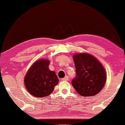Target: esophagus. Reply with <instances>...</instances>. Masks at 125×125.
<instances>
[{
    "label": "esophagus",
    "mask_w": 125,
    "mask_h": 125,
    "mask_svg": "<svg viewBox=\"0 0 125 125\" xmlns=\"http://www.w3.org/2000/svg\"><path fill=\"white\" fill-rule=\"evenodd\" d=\"M68 80H69V77L68 76H65V77H64V78L62 79V81H68Z\"/></svg>",
    "instance_id": "34e87169"
}]
</instances>
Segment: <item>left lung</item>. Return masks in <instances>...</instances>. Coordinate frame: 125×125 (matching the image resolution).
Wrapping results in <instances>:
<instances>
[{
    "mask_svg": "<svg viewBox=\"0 0 125 125\" xmlns=\"http://www.w3.org/2000/svg\"><path fill=\"white\" fill-rule=\"evenodd\" d=\"M76 77L72 84L82 96H95L100 92L106 82L104 66L95 57L87 53L73 55Z\"/></svg>",
    "mask_w": 125,
    "mask_h": 125,
    "instance_id": "left-lung-1",
    "label": "left lung"
}]
</instances>
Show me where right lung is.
Listing matches in <instances>:
<instances>
[{"instance_id":"right-lung-1","label":"right lung","mask_w":125,"mask_h":125,"mask_svg":"<svg viewBox=\"0 0 125 125\" xmlns=\"http://www.w3.org/2000/svg\"><path fill=\"white\" fill-rule=\"evenodd\" d=\"M49 63L48 59H39L33 63L26 74L24 79L26 88L34 96H48L59 83L56 73L49 69Z\"/></svg>"}]
</instances>
